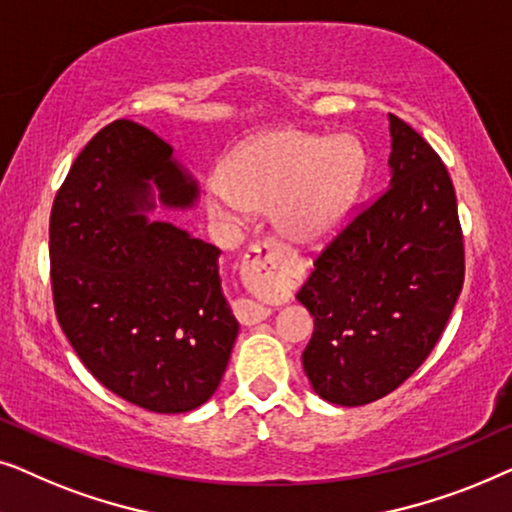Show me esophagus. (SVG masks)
<instances>
[{
    "label": "esophagus",
    "instance_id": "obj_1",
    "mask_svg": "<svg viewBox=\"0 0 512 512\" xmlns=\"http://www.w3.org/2000/svg\"><path fill=\"white\" fill-rule=\"evenodd\" d=\"M248 264L259 273V283L264 287H278L285 285V259L276 243L271 241H257L248 250ZM236 315L243 325H257V322L266 320L271 315V308L257 301L241 299L236 301Z\"/></svg>",
    "mask_w": 512,
    "mask_h": 512
}]
</instances>
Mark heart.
Instances as JSON below:
<instances>
[{
    "mask_svg": "<svg viewBox=\"0 0 512 512\" xmlns=\"http://www.w3.org/2000/svg\"><path fill=\"white\" fill-rule=\"evenodd\" d=\"M364 171V150L352 136L278 129L229 157L225 176L206 187V204L227 225H239L253 208H269L280 236L315 248L341 232Z\"/></svg>",
    "mask_w": 512,
    "mask_h": 512,
    "instance_id": "heart-1",
    "label": "heart"
}]
</instances>
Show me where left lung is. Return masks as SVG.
Masks as SVG:
<instances>
[{"instance_id": "8db88e82", "label": "left lung", "mask_w": 512, "mask_h": 512, "mask_svg": "<svg viewBox=\"0 0 512 512\" xmlns=\"http://www.w3.org/2000/svg\"><path fill=\"white\" fill-rule=\"evenodd\" d=\"M390 185L318 259L297 299L313 315L301 362L315 394L364 406L413 376L441 338L464 283L450 174L390 113Z\"/></svg>"}]
</instances>
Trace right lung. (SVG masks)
<instances>
[{
	"label": "right lung",
	"instance_id": "obj_1",
	"mask_svg": "<svg viewBox=\"0 0 512 512\" xmlns=\"http://www.w3.org/2000/svg\"><path fill=\"white\" fill-rule=\"evenodd\" d=\"M199 185L174 148L134 120L92 136L50 211L57 322L106 390L150 413H187L218 390L239 336L220 250L155 206L187 211Z\"/></svg>",
	"mask_w": 512,
	"mask_h": 512
}]
</instances>
